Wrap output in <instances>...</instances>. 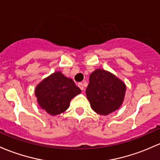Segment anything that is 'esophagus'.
Wrapping results in <instances>:
<instances>
[{
  "instance_id": "1",
  "label": "esophagus",
  "mask_w": 160,
  "mask_h": 160,
  "mask_svg": "<svg viewBox=\"0 0 160 160\" xmlns=\"http://www.w3.org/2000/svg\"><path fill=\"white\" fill-rule=\"evenodd\" d=\"M78 87H80V90H84V87H83V83H78Z\"/></svg>"
}]
</instances>
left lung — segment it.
Instances as JSON below:
<instances>
[{"mask_svg": "<svg viewBox=\"0 0 160 160\" xmlns=\"http://www.w3.org/2000/svg\"><path fill=\"white\" fill-rule=\"evenodd\" d=\"M126 90L122 80L110 71L98 68L90 75L86 95L94 112L107 116L122 106Z\"/></svg>", "mask_w": 160, "mask_h": 160, "instance_id": "left-lung-1", "label": "left lung"}]
</instances>
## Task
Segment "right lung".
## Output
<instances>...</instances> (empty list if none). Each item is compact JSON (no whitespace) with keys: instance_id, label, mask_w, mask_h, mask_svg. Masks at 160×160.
Listing matches in <instances>:
<instances>
[{"instance_id":"1","label":"right lung","mask_w":160,"mask_h":160,"mask_svg":"<svg viewBox=\"0 0 160 160\" xmlns=\"http://www.w3.org/2000/svg\"><path fill=\"white\" fill-rule=\"evenodd\" d=\"M34 92L40 108L50 115L56 116L66 111L72 99L81 90L71 78L56 71L38 83Z\"/></svg>"}]
</instances>
